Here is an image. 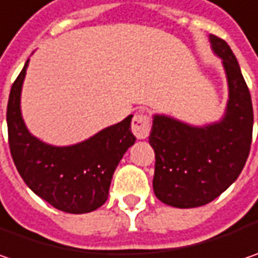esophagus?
Segmentation results:
<instances>
[{"label":"esophagus","instance_id":"1","mask_svg":"<svg viewBox=\"0 0 258 258\" xmlns=\"http://www.w3.org/2000/svg\"><path fill=\"white\" fill-rule=\"evenodd\" d=\"M131 131L137 139H146L150 133V116L146 112H137L131 122Z\"/></svg>","mask_w":258,"mask_h":258}]
</instances>
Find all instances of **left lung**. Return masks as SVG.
I'll list each match as a JSON object with an SVG mask.
<instances>
[{
  "instance_id": "obj_1",
  "label": "left lung",
  "mask_w": 258,
  "mask_h": 258,
  "mask_svg": "<svg viewBox=\"0 0 258 258\" xmlns=\"http://www.w3.org/2000/svg\"><path fill=\"white\" fill-rule=\"evenodd\" d=\"M223 59L229 100L222 121L192 127L165 115L153 116L149 143L155 150L153 191L162 203L179 209L213 202L239 176L252 139V103L229 45L210 35Z\"/></svg>"
}]
</instances>
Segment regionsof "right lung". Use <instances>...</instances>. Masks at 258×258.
I'll return each instance as SVG.
<instances>
[{"label": "right lung", "mask_w": 258, "mask_h": 258, "mask_svg": "<svg viewBox=\"0 0 258 258\" xmlns=\"http://www.w3.org/2000/svg\"><path fill=\"white\" fill-rule=\"evenodd\" d=\"M27 66L29 59L11 86L7 105L8 144L14 165L27 187L55 209L76 215L96 210L108 199L119 160L136 142L133 115L74 146L42 143L27 131L20 112Z\"/></svg>", "instance_id": "right-lung-1"}]
</instances>
